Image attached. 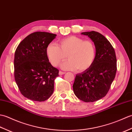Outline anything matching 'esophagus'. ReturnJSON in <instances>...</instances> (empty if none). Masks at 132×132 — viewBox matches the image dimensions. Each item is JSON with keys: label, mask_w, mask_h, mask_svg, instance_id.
Segmentation results:
<instances>
[{"label": "esophagus", "mask_w": 132, "mask_h": 132, "mask_svg": "<svg viewBox=\"0 0 132 132\" xmlns=\"http://www.w3.org/2000/svg\"><path fill=\"white\" fill-rule=\"evenodd\" d=\"M65 74V72H64L61 71H59V75H63V74Z\"/></svg>", "instance_id": "obj_1"}]
</instances>
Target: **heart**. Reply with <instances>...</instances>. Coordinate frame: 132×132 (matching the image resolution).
I'll return each mask as SVG.
<instances>
[{
	"label": "heart",
	"mask_w": 132,
	"mask_h": 132,
	"mask_svg": "<svg viewBox=\"0 0 132 132\" xmlns=\"http://www.w3.org/2000/svg\"><path fill=\"white\" fill-rule=\"evenodd\" d=\"M46 54L53 66H57L67 57L69 60L61 64L64 70H75L83 72L93 64L96 49L94 43L89 40L71 36L61 40L59 46L54 43L49 44Z\"/></svg>",
	"instance_id": "1"
}]
</instances>
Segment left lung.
Masks as SVG:
<instances>
[{
	"label": "left lung",
	"instance_id": "obj_1",
	"mask_svg": "<svg viewBox=\"0 0 132 132\" xmlns=\"http://www.w3.org/2000/svg\"><path fill=\"white\" fill-rule=\"evenodd\" d=\"M94 42L96 56L87 70L76 75L72 86L74 94L85 102H94L104 97L115 78L117 60L114 50L109 41L100 33L82 32Z\"/></svg>",
	"mask_w": 132,
	"mask_h": 132
}]
</instances>
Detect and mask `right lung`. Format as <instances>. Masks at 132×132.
Masks as SVG:
<instances>
[{
	"mask_svg": "<svg viewBox=\"0 0 132 132\" xmlns=\"http://www.w3.org/2000/svg\"><path fill=\"white\" fill-rule=\"evenodd\" d=\"M55 34L31 33L19 44L14 58L15 79L21 94L36 102H44L54 91V81L59 70L49 62L47 45Z\"/></svg>",
	"mask_w": 132,
	"mask_h": 132,
	"instance_id": "right-lung-1",
	"label": "right lung"
}]
</instances>
